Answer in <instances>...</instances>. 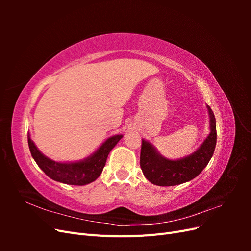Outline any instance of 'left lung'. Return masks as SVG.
Masks as SVG:
<instances>
[{
  "instance_id": "left-lung-1",
  "label": "left lung",
  "mask_w": 251,
  "mask_h": 251,
  "mask_svg": "<svg viewBox=\"0 0 251 251\" xmlns=\"http://www.w3.org/2000/svg\"><path fill=\"white\" fill-rule=\"evenodd\" d=\"M210 133L202 146L191 156L180 160H169L159 155L153 146L142 140L140 168L146 178L155 185L173 186L196 178L214 155L217 143V128L214 112L208 107Z\"/></svg>"
}]
</instances>
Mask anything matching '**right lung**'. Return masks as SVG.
<instances>
[{
  "label": "right lung",
  "mask_w": 251,
  "mask_h": 251,
  "mask_svg": "<svg viewBox=\"0 0 251 251\" xmlns=\"http://www.w3.org/2000/svg\"><path fill=\"white\" fill-rule=\"evenodd\" d=\"M123 135H116L105 140L102 146L85 161L75 163H60L45 157L34 146L28 134V146L36 164L51 179L70 185H85L96 180L101 174L108 155Z\"/></svg>",
  "instance_id": "1"
}]
</instances>
